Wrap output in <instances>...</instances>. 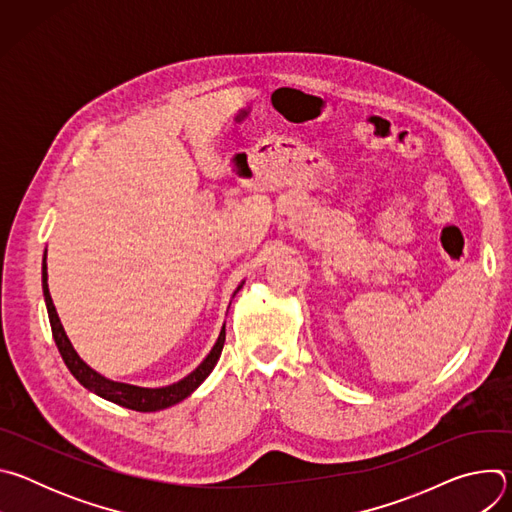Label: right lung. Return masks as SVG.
<instances>
[{
    "label": "right lung",
    "instance_id": "obj_1",
    "mask_svg": "<svg viewBox=\"0 0 512 512\" xmlns=\"http://www.w3.org/2000/svg\"><path fill=\"white\" fill-rule=\"evenodd\" d=\"M46 253H44V265H42V287H44V300H46V308H48V318H50V328H52V336L54 342L58 346V352L64 360V364L68 367V371L72 373L85 389L97 393L99 397L113 401L121 407L133 409V411H160L166 407H172L176 403H180L182 399H186L214 369L216 360L221 358L223 346H225V326L218 334L216 344L212 346L210 354L200 362V367L196 371H192L186 379L170 385V387H162V389H143V387H133V385H125V383H113L105 377H101L99 373H95L89 364H85V360L77 354V350L72 348L60 320L56 314V308L52 304L50 291H48V283H46ZM241 289V287H239Z\"/></svg>",
    "mask_w": 512,
    "mask_h": 512
}]
</instances>
